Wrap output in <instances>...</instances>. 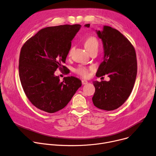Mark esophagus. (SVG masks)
Masks as SVG:
<instances>
[{
  "label": "esophagus",
  "instance_id": "1",
  "mask_svg": "<svg viewBox=\"0 0 156 156\" xmlns=\"http://www.w3.org/2000/svg\"><path fill=\"white\" fill-rule=\"evenodd\" d=\"M82 85H85V84L88 83V82L85 80H82Z\"/></svg>",
  "mask_w": 156,
  "mask_h": 156
}]
</instances>
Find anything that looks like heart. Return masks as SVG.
<instances>
[{
	"mask_svg": "<svg viewBox=\"0 0 156 156\" xmlns=\"http://www.w3.org/2000/svg\"><path fill=\"white\" fill-rule=\"evenodd\" d=\"M85 48L87 51L90 50L91 49L97 48L98 47V41L95 37L90 36L86 39L84 42ZM73 48H71L69 52V55H71L72 52ZM94 69L93 66L90 67H84V66H79L76 69V73L83 78H87L90 76V73Z\"/></svg>",
	"mask_w": 156,
	"mask_h": 156,
	"instance_id": "1",
	"label": "heart"
}]
</instances>
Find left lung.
<instances>
[{"mask_svg": "<svg viewBox=\"0 0 156 156\" xmlns=\"http://www.w3.org/2000/svg\"><path fill=\"white\" fill-rule=\"evenodd\" d=\"M85 26L89 27L90 24ZM97 33L103 42L104 57L96 76L107 74L110 80L93 82L95 92L92 101L100 109L112 111L126 102L133 90L137 74L136 52L130 42L115 29L104 26Z\"/></svg>", "mask_w": 156, "mask_h": 156, "instance_id": "obj_1", "label": "left lung"}]
</instances>
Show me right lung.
<instances>
[{
    "mask_svg": "<svg viewBox=\"0 0 156 156\" xmlns=\"http://www.w3.org/2000/svg\"><path fill=\"white\" fill-rule=\"evenodd\" d=\"M80 27L65 24L42 29L21 49L18 69L22 87L30 103L42 111L54 113L64 108L82 85L75 77L61 81L54 74L58 68H67L63 65Z\"/></svg>",
    "mask_w": 156,
    "mask_h": 156,
    "instance_id": "obj_1",
    "label": "right lung"
}]
</instances>
